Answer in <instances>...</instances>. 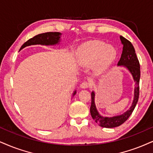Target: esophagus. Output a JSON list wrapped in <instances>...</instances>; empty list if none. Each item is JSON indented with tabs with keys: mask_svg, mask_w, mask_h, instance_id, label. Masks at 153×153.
<instances>
[{
	"mask_svg": "<svg viewBox=\"0 0 153 153\" xmlns=\"http://www.w3.org/2000/svg\"><path fill=\"white\" fill-rule=\"evenodd\" d=\"M89 86H90V84L88 82H86V81H84V82H83L82 84H80V87L82 88H86Z\"/></svg>",
	"mask_w": 153,
	"mask_h": 153,
	"instance_id": "esophagus-1",
	"label": "esophagus"
}]
</instances>
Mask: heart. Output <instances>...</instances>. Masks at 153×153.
Returning <instances> with one entry per match:
<instances>
[{"label":"heart","mask_w":153,"mask_h":153,"mask_svg":"<svg viewBox=\"0 0 153 153\" xmlns=\"http://www.w3.org/2000/svg\"><path fill=\"white\" fill-rule=\"evenodd\" d=\"M117 55L116 50L112 45L101 41H92L79 47L77 51L78 61L83 66L94 65L97 71L108 67Z\"/></svg>","instance_id":"1"}]
</instances>
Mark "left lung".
Returning a JSON list of instances; mask_svg holds the SVG:
<instances>
[{
  "mask_svg": "<svg viewBox=\"0 0 153 153\" xmlns=\"http://www.w3.org/2000/svg\"><path fill=\"white\" fill-rule=\"evenodd\" d=\"M123 47V52L118 66H123L128 69L130 72L133 75V79L135 82V87L134 90V100L131 107L126 112L122 115L114 117H103L99 114L97 110L94 102L95 94L93 91L91 93V104L90 107V112L91 117L99 126L103 128H115L122 125L124 122L127 120L130 116L132 114L138 101L139 94H140V87L139 82L140 78V67L138 59H137L134 47L131 42L125 37L120 36Z\"/></svg>",
  "mask_w": 153,
  "mask_h": 153,
  "instance_id": "8db88e82",
  "label": "left lung"
}]
</instances>
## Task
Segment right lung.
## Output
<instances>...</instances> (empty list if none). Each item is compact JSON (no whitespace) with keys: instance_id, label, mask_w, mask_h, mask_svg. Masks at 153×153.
Wrapping results in <instances>:
<instances>
[{"instance_id":"right-lung-1","label":"right lung","mask_w":153,"mask_h":153,"mask_svg":"<svg viewBox=\"0 0 153 153\" xmlns=\"http://www.w3.org/2000/svg\"><path fill=\"white\" fill-rule=\"evenodd\" d=\"M60 35H61V33H58V32H49V33L39 34L25 42L20 48V50L25 48L26 46L32 45H49L57 44L59 42ZM75 94H76V91H74L73 95H74Z\"/></svg>"}]
</instances>
